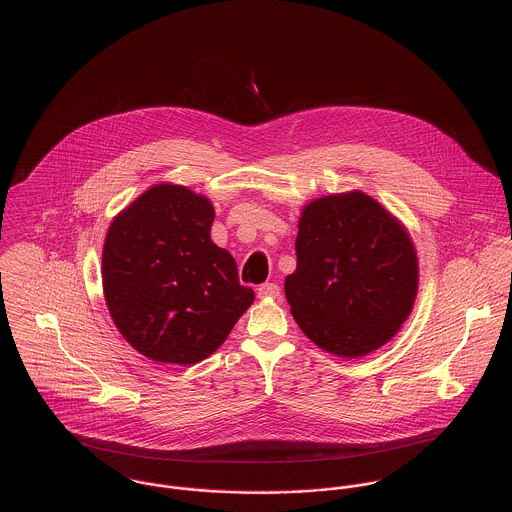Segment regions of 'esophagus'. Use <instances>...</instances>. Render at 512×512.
<instances>
[{"label": "esophagus", "instance_id": "obj_1", "mask_svg": "<svg viewBox=\"0 0 512 512\" xmlns=\"http://www.w3.org/2000/svg\"><path fill=\"white\" fill-rule=\"evenodd\" d=\"M278 295H280V286H276V284L266 282V284L258 286V297H262V299H276Z\"/></svg>", "mask_w": 512, "mask_h": 512}]
</instances>
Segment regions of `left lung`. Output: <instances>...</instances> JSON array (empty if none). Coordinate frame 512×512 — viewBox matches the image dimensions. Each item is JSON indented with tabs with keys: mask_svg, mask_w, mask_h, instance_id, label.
<instances>
[{
	"mask_svg": "<svg viewBox=\"0 0 512 512\" xmlns=\"http://www.w3.org/2000/svg\"><path fill=\"white\" fill-rule=\"evenodd\" d=\"M286 297L323 351L357 359L388 343L418 293V258L404 226L361 191L309 203L295 238Z\"/></svg>",
	"mask_w": 512,
	"mask_h": 512,
	"instance_id": "obj_1",
	"label": "left lung"
}]
</instances>
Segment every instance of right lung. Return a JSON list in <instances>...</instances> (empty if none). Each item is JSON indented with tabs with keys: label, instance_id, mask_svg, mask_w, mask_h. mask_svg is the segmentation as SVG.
<instances>
[{
	"label": "right lung",
	"instance_id": "add662e5",
	"mask_svg": "<svg viewBox=\"0 0 512 512\" xmlns=\"http://www.w3.org/2000/svg\"><path fill=\"white\" fill-rule=\"evenodd\" d=\"M215 209L181 185L147 189L112 220L102 250L108 311L147 359L195 365L211 357L254 292L211 240Z\"/></svg>",
	"mask_w": 512,
	"mask_h": 512
}]
</instances>
